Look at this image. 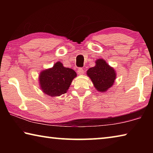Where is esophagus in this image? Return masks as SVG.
Instances as JSON below:
<instances>
[{
  "label": "esophagus",
  "instance_id": "34e87169",
  "mask_svg": "<svg viewBox=\"0 0 153 153\" xmlns=\"http://www.w3.org/2000/svg\"><path fill=\"white\" fill-rule=\"evenodd\" d=\"M84 73V70L82 68H79L77 69V74L79 75H82Z\"/></svg>",
  "mask_w": 153,
  "mask_h": 153
}]
</instances>
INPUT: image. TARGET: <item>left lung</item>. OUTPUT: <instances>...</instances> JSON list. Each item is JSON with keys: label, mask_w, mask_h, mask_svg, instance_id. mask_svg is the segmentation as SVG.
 <instances>
[{"label": "left lung", "mask_w": 153, "mask_h": 153, "mask_svg": "<svg viewBox=\"0 0 153 153\" xmlns=\"http://www.w3.org/2000/svg\"><path fill=\"white\" fill-rule=\"evenodd\" d=\"M95 66L88 69L87 76L90 77L94 88L100 92H105L113 86L116 79V71L113 67L102 59L95 61Z\"/></svg>", "instance_id": "left-lung-1"}]
</instances>
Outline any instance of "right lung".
<instances>
[{
	"label": "right lung",
	"instance_id": "add662e5",
	"mask_svg": "<svg viewBox=\"0 0 153 153\" xmlns=\"http://www.w3.org/2000/svg\"><path fill=\"white\" fill-rule=\"evenodd\" d=\"M76 72L71 68L65 67L57 61L51 68L41 71L39 75V86L42 91L49 97H59L67 91Z\"/></svg>",
	"mask_w": 153,
	"mask_h": 153
}]
</instances>
